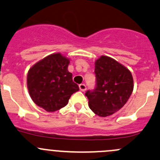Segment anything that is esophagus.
<instances>
[{
    "label": "esophagus",
    "instance_id": "obj_1",
    "mask_svg": "<svg viewBox=\"0 0 160 160\" xmlns=\"http://www.w3.org/2000/svg\"><path fill=\"white\" fill-rule=\"evenodd\" d=\"M79 88H80V90L81 91H86V89H87V87H86V85L84 84V83H81V84H80L79 85Z\"/></svg>",
    "mask_w": 160,
    "mask_h": 160
}]
</instances>
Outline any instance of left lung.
I'll return each instance as SVG.
<instances>
[{"label":"left lung","instance_id":"left-lung-1","mask_svg":"<svg viewBox=\"0 0 160 160\" xmlns=\"http://www.w3.org/2000/svg\"><path fill=\"white\" fill-rule=\"evenodd\" d=\"M96 88L87 91L89 108L96 115L106 117L119 111L134 90L131 71L114 58L102 55L94 62Z\"/></svg>","mask_w":160,"mask_h":160}]
</instances>
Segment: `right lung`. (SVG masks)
<instances>
[{
  "label": "right lung",
  "mask_w": 160,
  "mask_h": 160,
  "mask_svg": "<svg viewBox=\"0 0 160 160\" xmlns=\"http://www.w3.org/2000/svg\"><path fill=\"white\" fill-rule=\"evenodd\" d=\"M70 60L61 53H53L29 68L27 88L34 103L47 112L59 110L66 106L79 87L72 81L68 71Z\"/></svg>",
  "instance_id": "obj_1"
}]
</instances>
